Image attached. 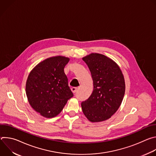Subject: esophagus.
I'll use <instances>...</instances> for the list:
<instances>
[{"label": "esophagus", "mask_w": 156, "mask_h": 156, "mask_svg": "<svg viewBox=\"0 0 156 156\" xmlns=\"http://www.w3.org/2000/svg\"><path fill=\"white\" fill-rule=\"evenodd\" d=\"M77 87H72V88H71V90H72V92L73 93H76V91H77Z\"/></svg>", "instance_id": "obj_1"}]
</instances>
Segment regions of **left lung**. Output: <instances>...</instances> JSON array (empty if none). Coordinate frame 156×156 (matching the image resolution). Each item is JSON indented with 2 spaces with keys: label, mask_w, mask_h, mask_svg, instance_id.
Returning a JSON list of instances; mask_svg holds the SVG:
<instances>
[{
  "label": "left lung",
  "mask_w": 156,
  "mask_h": 156,
  "mask_svg": "<svg viewBox=\"0 0 156 156\" xmlns=\"http://www.w3.org/2000/svg\"><path fill=\"white\" fill-rule=\"evenodd\" d=\"M90 69L94 90L81 102L83 112L92 122L108 119L119 108L125 91V80L119 66L112 60L99 54L83 58Z\"/></svg>",
  "instance_id": "left-lung-1"
}]
</instances>
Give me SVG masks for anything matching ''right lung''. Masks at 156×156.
Here are the masks:
<instances>
[{
    "instance_id": "add662e5",
    "label": "right lung",
    "mask_w": 156,
    "mask_h": 156,
    "mask_svg": "<svg viewBox=\"0 0 156 156\" xmlns=\"http://www.w3.org/2000/svg\"><path fill=\"white\" fill-rule=\"evenodd\" d=\"M69 58L57 56L37 64L30 72L26 93L31 106L47 118L57 115L67 101L73 96L64 73Z\"/></svg>"
}]
</instances>
